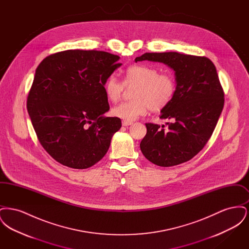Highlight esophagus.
<instances>
[{
  "label": "esophagus",
  "mask_w": 249,
  "mask_h": 249,
  "mask_svg": "<svg viewBox=\"0 0 249 249\" xmlns=\"http://www.w3.org/2000/svg\"><path fill=\"white\" fill-rule=\"evenodd\" d=\"M131 124H132V122H130V121H127V120H123V121H122V125L125 126V127H126V126H130Z\"/></svg>",
  "instance_id": "34e87169"
}]
</instances>
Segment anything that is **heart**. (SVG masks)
<instances>
[{"label": "heart", "instance_id": "heart-1", "mask_svg": "<svg viewBox=\"0 0 249 249\" xmlns=\"http://www.w3.org/2000/svg\"><path fill=\"white\" fill-rule=\"evenodd\" d=\"M131 91L132 101L122 103L112 109L113 116L127 121H133L146 114L150 109L160 112L168 107L177 92V79L171 72H160L154 66L136 64L125 71L124 81L111 74L105 83L107 99L117 103L126 88Z\"/></svg>", "mask_w": 249, "mask_h": 249}]
</instances>
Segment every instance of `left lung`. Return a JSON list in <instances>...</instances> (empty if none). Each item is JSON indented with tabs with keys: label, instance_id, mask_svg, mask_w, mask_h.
<instances>
[{
	"label": "left lung",
	"instance_id": "left-lung-1",
	"mask_svg": "<svg viewBox=\"0 0 249 249\" xmlns=\"http://www.w3.org/2000/svg\"><path fill=\"white\" fill-rule=\"evenodd\" d=\"M162 62L175 71L177 92L161 110L168 129L146 123V134L140 148L152 163L161 167L178 165L198 154L210 139L224 107V91L215 66L206 57L178 52L144 53L135 62Z\"/></svg>",
	"mask_w": 249,
	"mask_h": 249
}]
</instances>
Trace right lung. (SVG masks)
Segmentation results:
<instances>
[{"label": "right lung", "mask_w": 249, "mask_h": 249, "mask_svg": "<svg viewBox=\"0 0 249 249\" xmlns=\"http://www.w3.org/2000/svg\"><path fill=\"white\" fill-rule=\"evenodd\" d=\"M118 55L65 50L43 59L36 71L27 109L42 146L60 164L87 169L107 154L121 128L109 110L107 78L121 66Z\"/></svg>", "instance_id": "right-lung-1"}]
</instances>
